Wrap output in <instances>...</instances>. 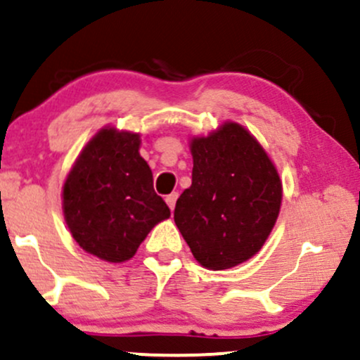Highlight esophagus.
<instances>
[{"label": "esophagus", "mask_w": 360, "mask_h": 360, "mask_svg": "<svg viewBox=\"0 0 360 360\" xmlns=\"http://www.w3.org/2000/svg\"><path fill=\"white\" fill-rule=\"evenodd\" d=\"M176 200H177V193H171V194H169V196H166V203H167L169 208H171V212H172V210H174Z\"/></svg>", "instance_id": "obj_1"}]
</instances>
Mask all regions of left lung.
Returning <instances> with one entry per match:
<instances>
[{"instance_id": "obj_1", "label": "left lung", "mask_w": 360, "mask_h": 360, "mask_svg": "<svg viewBox=\"0 0 360 360\" xmlns=\"http://www.w3.org/2000/svg\"><path fill=\"white\" fill-rule=\"evenodd\" d=\"M193 183L176 203L174 221L206 269L249 260L274 229L283 200L278 169L242 125L226 122L191 140Z\"/></svg>"}]
</instances>
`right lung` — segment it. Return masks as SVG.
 <instances>
[{"instance_id": "1", "label": "right lung", "mask_w": 360, "mask_h": 360, "mask_svg": "<svg viewBox=\"0 0 360 360\" xmlns=\"http://www.w3.org/2000/svg\"><path fill=\"white\" fill-rule=\"evenodd\" d=\"M140 135L106 127L86 143L62 189L64 218L82 250L125 262L171 210L154 191Z\"/></svg>"}]
</instances>
